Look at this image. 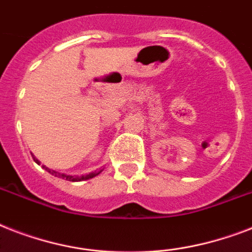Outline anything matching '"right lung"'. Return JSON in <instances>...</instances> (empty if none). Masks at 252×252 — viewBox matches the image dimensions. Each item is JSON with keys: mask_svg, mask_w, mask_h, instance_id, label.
Masks as SVG:
<instances>
[{"mask_svg": "<svg viewBox=\"0 0 252 252\" xmlns=\"http://www.w3.org/2000/svg\"><path fill=\"white\" fill-rule=\"evenodd\" d=\"M33 161L36 162L37 165H40V162L37 161V159H36V158H35V157H33ZM43 167H44L45 170H48L49 174H52V175H55V176H59V178H63V179H66V180H69V182H82V180L91 179V178H94V176L98 175L99 172H102V170H99V171L90 172V174H87V175L73 176V175H65V174H60V172L55 171V170H49V168H47V167H45V166H43Z\"/></svg>", "mask_w": 252, "mask_h": 252, "instance_id": "add662e5", "label": "right lung"}]
</instances>
